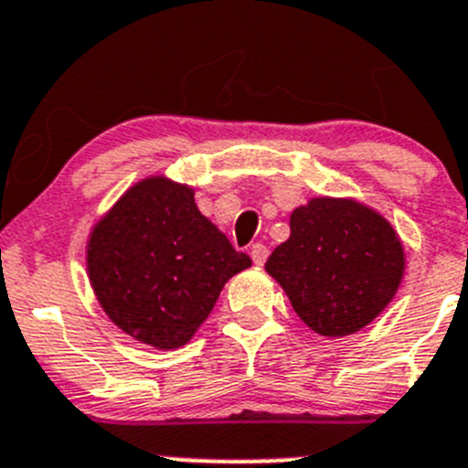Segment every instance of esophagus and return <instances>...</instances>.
<instances>
[{"mask_svg":"<svg viewBox=\"0 0 468 468\" xmlns=\"http://www.w3.org/2000/svg\"><path fill=\"white\" fill-rule=\"evenodd\" d=\"M267 256H270V249L265 247V244H261V242H256L251 247V261L256 262V265H262V262L267 261Z\"/></svg>","mask_w":468,"mask_h":468,"instance_id":"1","label":"esophagus"}]
</instances>
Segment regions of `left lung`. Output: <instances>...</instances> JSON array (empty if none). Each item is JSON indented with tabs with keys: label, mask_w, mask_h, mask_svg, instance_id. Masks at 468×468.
I'll return each instance as SVG.
<instances>
[{
	"label": "left lung",
	"mask_w": 468,
	"mask_h": 468,
	"mask_svg": "<svg viewBox=\"0 0 468 468\" xmlns=\"http://www.w3.org/2000/svg\"><path fill=\"white\" fill-rule=\"evenodd\" d=\"M294 313L320 335L364 329L387 308L405 271L393 226L352 198H311L290 215V238L265 262Z\"/></svg>",
	"instance_id": "left-lung-1"
}]
</instances>
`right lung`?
Returning <instances> with one entry per match:
<instances>
[{
	"label": "right lung",
	"instance_id": "1",
	"mask_svg": "<svg viewBox=\"0 0 468 468\" xmlns=\"http://www.w3.org/2000/svg\"><path fill=\"white\" fill-rule=\"evenodd\" d=\"M249 265L198 212L194 189L162 176L130 187L86 247L90 285L109 320L157 349L183 347L226 281Z\"/></svg>",
	"mask_w": 468,
	"mask_h": 468
}]
</instances>
